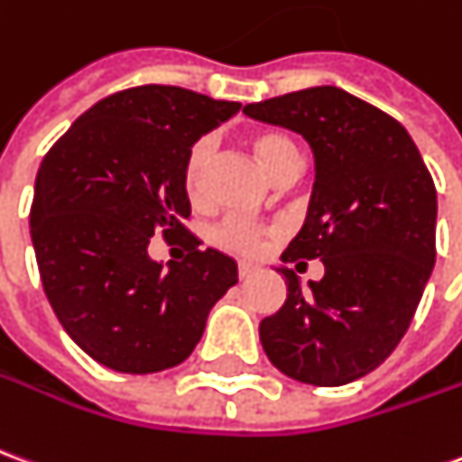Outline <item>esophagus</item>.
<instances>
[{"instance_id":"1","label":"esophagus","mask_w":462,"mask_h":462,"mask_svg":"<svg viewBox=\"0 0 462 462\" xmlns=\"http://www.w3.org/2000/svg\"><path fill=\"white\" fill-rule=\"evenodd\" d=\"M237 273H240V277L245 280V277H253L254 273H260V267L254 263H245V260H242V263L237 264Z\"/></svg>"}]
</instances>
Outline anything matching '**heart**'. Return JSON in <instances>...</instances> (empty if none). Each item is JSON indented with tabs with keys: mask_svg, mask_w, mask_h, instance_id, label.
Masks as SVG:
<instances>
[{
	"mask_svg": "<svg viewBox=\"0 0 462 462\" xmlns=\"http://www.w3.org/2000/svg\"><path fill=\"white\" fill-rule=\"evenodd\" d=\"M250 144H253L257 160L263 162L264 170L275 180L290 172V170H300L298 144L290 140L287 134H282V132H257V134H253ZM212 154H215V140L212 137L198 140L189 147V152H187L185 167H182V185H185L187 198L192 199V202H198L202 198ZM212 240L217 242L220 247H225V250L257 253L263 247L264 230L245 220H227L212 232Z\"/></svg>",
	"mask_w": 462,
	"mask_h": 462,
	"instance_id": "obj_1",
	"label": "heart"
}]
</instances>
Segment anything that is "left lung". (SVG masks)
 <instances>
[{
    "mask_svg": "<svg viewBox=\"0 0 462 462\" xmlns=\"http://www.w3.org/2000/svg\"><path fill=\"white\" fill-rule=\"evenodd\" d=\"M302 134L315 185L282 263L315 260L322 280L285 264L287 300L260 322V343L287 377L337 388L373 373L411 328L435 264L438 195L408 130L340 87H310L245 107Z\"/></svg>",
    "mask_w": 462,
    "mask_h": 462,
    "instance_id": "obj_1",
    "label": "left lung"
}]
</instances>
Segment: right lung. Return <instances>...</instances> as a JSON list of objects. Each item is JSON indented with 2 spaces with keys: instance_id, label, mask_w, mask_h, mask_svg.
I'll return each mask as SVG.
<instances>
[{
  "instance_id": "right-lung-1",
  "label": "right lung",
  "mask_w": 462,
  "mask_h": 462,
  "mask_svg": "<svg viewBox=\"0 0 462 462\" xmlns=\"http://www.w3.org/2000/svg\"><path fill=\"white\" fill-rule=\"evenodd\" d=\"M170 85L105 97L44 154L29 215L42 285L67 335L99 365L160 373L187 360L237 263L185 227L182 167L195 142L240 112ZM154 231L182 236V263L149 257Z\"/></svg>"
}]
</instances>
